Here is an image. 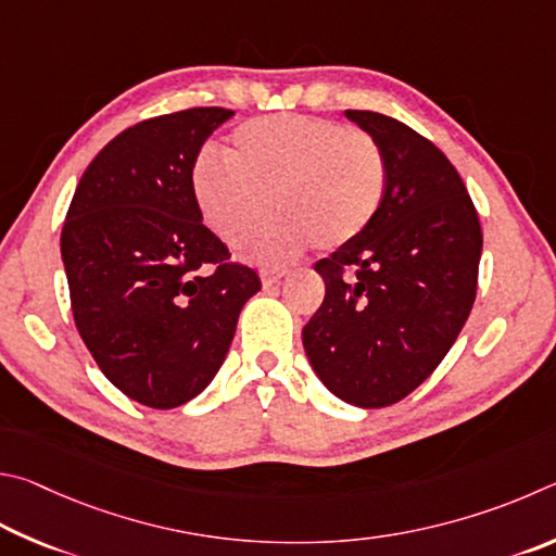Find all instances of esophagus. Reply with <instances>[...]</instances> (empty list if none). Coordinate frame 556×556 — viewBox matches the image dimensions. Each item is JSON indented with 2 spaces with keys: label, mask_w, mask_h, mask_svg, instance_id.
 Listing matches in <instances>:
<instances>
[{
  "label": "esophagus",
  "mask_w": 556,
  "mask_h": 556,
  "mask_svg": "<svg viewBox=\"0 0 556 556\" xmlns=\"http://www.w3.org/2000/svg\"><path fill=\"white\" fill-rule=\"evenodd\" d=\"M283 276H286L283 268H263L261 270V283H263V288H273Z\"/></svg>",
  "instance_id": "1"
}]
</instances>
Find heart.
Segmentation results:
<instances>
[{
	"label": "heart",
	"instance_id": "b5f03b06",
	"mask_svg": "<svg viewBox=\"0 0 556 556\" xmlns=\"http://www.w3.org/2000/svg\"><path fill=\"white\" fill-rule=\"evenodd\" d=\"M386 182L383 151L371 136L300 114L241 124L227 159L202 153L190 170L200 217L231 249L256 237L273 200L280 219L253 247L258 261L293 258L313 241L344 247L376 219Z\"/></svg>",
	"mask_w": 556,
	"mask_h": 556
}]
</instances>
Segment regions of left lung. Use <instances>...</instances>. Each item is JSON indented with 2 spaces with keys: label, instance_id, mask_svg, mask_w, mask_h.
Here are the masks:
<instances>
[{
  "label": "left lung",
  "instance_id": "1",
  "mask_svg": "<svg viewBox=\"0 0 556 556\" xmlns=\"http://www.w3.org/2000/svg\"><path fill=\"white\" fill-rule=\"evenodd\" d=\"M344 116L381 146L376 219L315 263L325 300L303 329L307 362L339 401L386 407L430 376L473 307L483 233L450 159L378 112Z\"/></svg>",
  "mask_w": 556,
  "mask_h": 556
}]
</instances>
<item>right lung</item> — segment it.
<instances>
[{"label": "right lung", "mask_w": 556, "mask_h": 556, "mask_svg": "<svg viewBox=\"0 0 556 556\" xmlns=\"http://www.w3.org/2000/svg\"><path fill=\"white\" fill-rule=\"evenodd\" d=\"M231 116L198 106L122 131L87 165L63 224L77 332L110 383L155 410L212 383L261 290L256 270L227 263L190 190L202 143Z\"/></svg>", "instance_id": "right-lung-1"}]
</instances>
